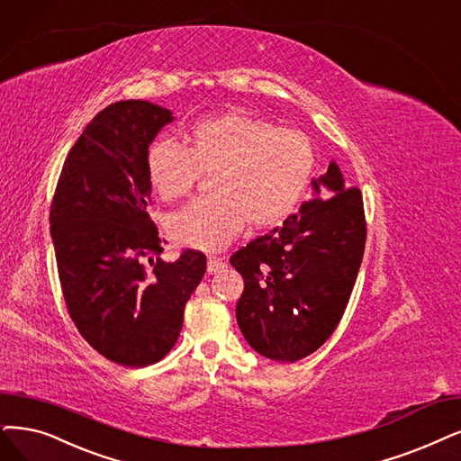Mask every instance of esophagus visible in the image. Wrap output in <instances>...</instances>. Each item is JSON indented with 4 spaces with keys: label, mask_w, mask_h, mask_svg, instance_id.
<instances>
[{
    "label": "esophagus",
    "mask_w": 461,
    "mask_h": 461,
    "mask_svg": "<svg viewBox=\"0 0 461 461\" xmlns=\"http://www.w3.org/2000/svg\"><path fill=\"white\" fill-rule=\"evenodd\" d=\"M225 268L223 259H219V257H210L208 259V274H217Z\"/></svg>",
    "instance_id": "esophagus-1"
}]
</instances>
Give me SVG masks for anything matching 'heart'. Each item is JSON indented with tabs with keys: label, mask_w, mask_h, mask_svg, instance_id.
Instances as JSON below:
<instances>
[{
	"label": "heart",
	"mask_w": 461,
	"mask_h": 461,
	"mask_svg": "<svg viewBox=\"0 0 461 461\" xmlns=\"http://www.w3.org/2000/svg\"><path fill=\"white\" fill-rule=\"evenodd\" d=\"M314 170L316 147L304 132L238 112L198 121L185 147L158 140L147 153V177L162 200L187 196L200 176H210V198L167 221L172 240L206 251L225 248L246 225H280L299 206Z\"/></svg>",
	"instance_id": "b5f03b06"
}]
</instances>
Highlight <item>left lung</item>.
Here are the masks:
<instances>
[{
  "label": "left lung",
  "mask_w": 461,
  "mask_h": 461,
  "mask_svg": "<svg viewBox=\"0 0 461 461\" xmlns=\"http://www.w3.org/2000/svg\"><path fill=\"white\" fill-rule=\"evenodd\" d=\"M312 187L314 198L299 213L230 257L244 278L238 327L274 361H299L333 335L365 251L361 191L346 187L335 160Z\"/></svg>",
  "instance_id": "8db88e82"
}]
</instances>
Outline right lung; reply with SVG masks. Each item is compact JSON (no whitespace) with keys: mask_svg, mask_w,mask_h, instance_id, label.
I'll return each mask as SVG.
<instances>
[{"mask_svg":"<svg viewBox=\"0 0 461 461\" xmlns=\"http://www.w3.org/2000/svg\"><path fill=\"white\" fill-rule=\"evenodd\" d=\"M172 112L145 100L107 105L66 157L50 204V236L69 316L83 339L122 366L160 361L177 342L206 255L160 259L147 213V153Z\"/></svg>","mask_w":461,"mask_h":461,"instance_id":"obj_1","label":"right lung"}]
</instances>
